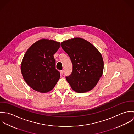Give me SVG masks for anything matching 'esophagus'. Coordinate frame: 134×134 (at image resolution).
<instances>
[{
	"label": "esophagus",
	"mask_w": 134,
	"mask_h": 134,
	"mask_svg": "<svg viewBox=\"0 0 134 134\" xmlns=\"http://www.w3.org/2000/svg\"><path fill=\"white\" fill-rule=\"evenodd\" d=\"M63 73H64V71H63V70H61V71H60V73H61V75H63Z\"/></svg>",
	"instance_id": "obj_1"
}]
</instances>
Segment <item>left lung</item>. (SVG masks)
<instances>
[{
    "instance_id": "8db88e82",
    "label": "left lung",
    "mask_w": 134,
    "mask_h": 134,
    "mask_svg": "<svg viewBox=\"0 0 134 134\" xmlns=\"http://www.w3.org/2000/svg\"><path fill=\"white\" fill-rule=\"evenodd\" d=\"M61 46L72 63V73L66 77L72 89L79 93L93 89L103 73L104 61L100 53L91 43L80 38L64 41Z\"/></svg>"
}]
</instances>
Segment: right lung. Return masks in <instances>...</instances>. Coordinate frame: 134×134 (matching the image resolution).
Masks as SVG:
<instances>
[{
  "mask_svg": "<svg viewBox=\"0 0 134 134\" xmlns=\"http://www.w3.org/2000/svg\"><path fill=\"white\" fill-rule=\"evenodd\" d=\"M60 46V42L43 38L33 44L21 61L23 77L32 89L46 93L55 87L60 77L56 69L54 55Z\"/></svg>",
  "mask_w": 134,
  "mask_h": 134,
  "instance_id": "1",
  "label": "right lung"
}]
</instances>
